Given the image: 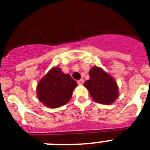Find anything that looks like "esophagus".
Returning <instances> with one entry per match:
<instances>
[{
    "mask_svg": "<svg viewBox=\"0 0 150 150\" xmlns=\"http://www.w3.org/2000/svg\"><path fill=\"white\" fill-rule=\"evenodd\" d=\"M77 83L79 85H83V83H84V80H83V79H79V80H78V81H77Z\"/></svg>",
    "mask_w": 150,
    "mask_h": 150,
    "instance_id": "esophagus-1",
    "label": "esophagus"
}]
</instances>
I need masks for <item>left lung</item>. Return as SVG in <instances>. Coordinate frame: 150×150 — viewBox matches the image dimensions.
Instances as JSON below:
<instances>
[{
    "mask_svg": "<svg viewBox=\"0 0 150 150\" xmlns=\"http://www.w3.org/2000/svg\"><path fill=\"white\" fill-rule=\"evenodd\" d=\"M90 79L84 83L90 95L97 103L111 104L119 97V89L115 79L103 69L94 66L90 69Z\"/></svg>",
    "mask_w": 150,
    "mask_h": 150,
    "instance_id": "obj_1",
    "label": "left lung"
}]
</instances>
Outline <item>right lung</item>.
Returning <instances> with one entry per match:
<instances>
[{
	"label": "right lung",
	"instance_id": "add662e5",
	"mask_svg": "<svg viewBox=\"0 0 150 150\" xmlns=\"http://www.w3.org/2000/svg\"><path fill=\"white\" fill-rule=\"evenodd\" d=\"M76 82L59 67L50 69L39 81L37 95L40 101L49 108H58L71 100Z\"/></svg>",
	"mask_w": 150,
	"mask_h": 150
}]
</instances>
